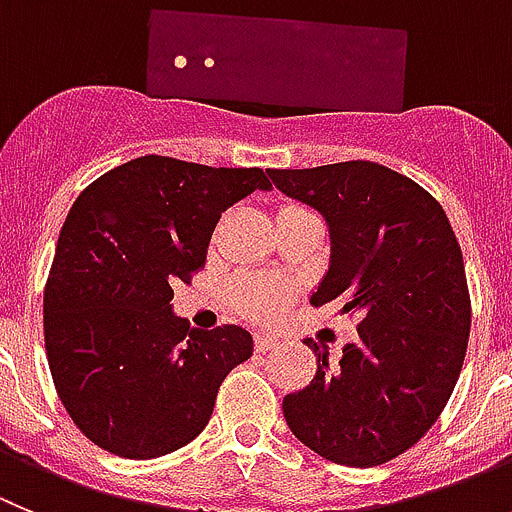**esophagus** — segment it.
I'll use <instances>...</instances> for the list:
<instances>
[{"label":"esophagus","mask_w":512,"mask_h":512,"mask_svg":"<svg viewBox=\"0 0 512 512\" xmlns=\"http://www.w3.org/2000/svg\"><path fill=\"white\" fill-rule=\"evenodd\" d=\"M278 344V336L267 334V331H255V349L257 352H267Z\"/></svg>","instance_id":"obj_1"}]
</instances>
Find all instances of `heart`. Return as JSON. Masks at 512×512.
<instances>
[{"mask_svg":"<svg viewBox=\"0 0 512 512\" xmlns=\"http://www.w3.org/2000/svg\"><path fill=\"white\" fill-rule=\"evenodd\" d=\"M303 206L285 204L280 206L278 214L285 211H298ZM232 303L242 316L252 321H273L278 319L283 308L288 306L293 288L285 280L273 278V275H257V273H242L234 278L232 283Z\"/></svg>","mask_w":512,"mask_h":512,"instance_id":"1","label":"heart"}]
</instances>
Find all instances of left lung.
<instances>
[{
    "label": "left lung",
    "mask_w": 512,
    "mask_h": 512,
    "mask_svg": "<svg viewBox=\"0 0 512 512\" xmlns=\"http://www.w3.org/2000/svg\"><path fill=\"white\" fill-rule=\"evenodd\" d=\"M275 186L324 214L331 265L311 306L342 303L357 342L283 398L301 444L344 467H377L421 441L444 411L467 354L472 301L462 250L439 201L370 160L267 168Z\"/></svg>",
    "instance_id": "1"
}]
</instances>
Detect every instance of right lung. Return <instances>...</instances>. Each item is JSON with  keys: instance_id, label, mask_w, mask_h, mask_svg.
Here are the masks:
<instances>
[{"instance_id": "obj_1", "label": "right lung", "mask_w": 512, "mask_h": 512, "mask_svg": "<svg viewBox=\"0 0 512 512\" xmlns=\"http://www.w3.org/2000/svg\"><path fill=\"white\" fill-rule=\"evenodd\" d=\"M260 168L145 155L81 191L58 237L43 298L45 352L81 434L124 459H158L204 431L224 377L252 357L242 326L188 329L170 311L222 211Z\"/></svg>"}]
</instances>
